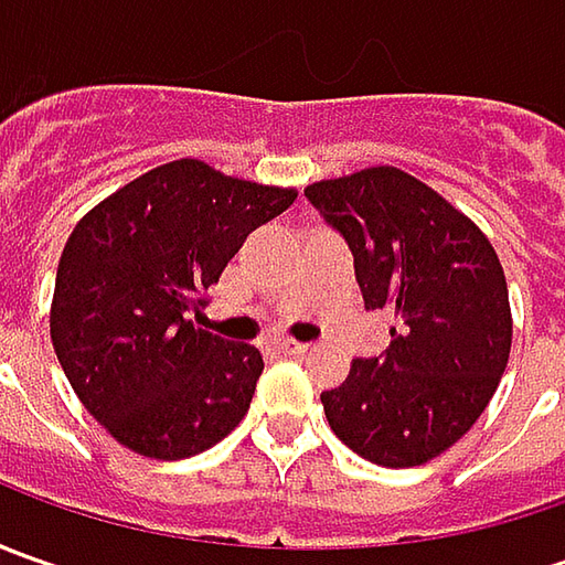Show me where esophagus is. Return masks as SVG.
I'll return each instance as SVG.
<instances>
[{"label": "esophagus", "mask_w": 565, "mask_h": 565, "mask_svg": "<svg viewBox=\"0 0 565 565\" xmlns=\"http://www.w3.org/2000/svg\"><path fill=\"white\" fill-rule=\"evenodd\" d=\"M276 352L289 355V359H301V355H308V345H301V342H276Z\"/></svg>", "instance_id": "34e87169"}]
</instances>
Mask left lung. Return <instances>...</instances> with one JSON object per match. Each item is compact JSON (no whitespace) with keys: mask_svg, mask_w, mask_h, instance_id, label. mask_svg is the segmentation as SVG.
Segmentation results:
<instances>
[{"mask_svg":"<svg viewBox=\"0 0 565 565\" xmlns=\"http://www.w3.org/2000/svg\"><path fill=\"white\" fill-rule=\"evenodd\" d=\"M305 198L352 250L364 308L396 315L390 349L320 393L327 422L367 462L424 466L466 437L507 371L500 257L466 213L393 166L315 182Z\"/></svg>","mask_w":565,"mask_h":565,"instance_id":"left-lung-1","label":"left lung"}]
</instances>
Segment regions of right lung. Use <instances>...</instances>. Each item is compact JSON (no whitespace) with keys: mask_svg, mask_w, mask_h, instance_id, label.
I'll list each match as a JSON object with an SVG mask.
<instances>
[{"mask_svg":"<svg viewBox=\"0 0 565 565\" xmlns=\"http://www.w3.org/2000/svg\"><path fill=\"white\" fill-rule=\"evenodd\" d=\"M295 198V188L175 160L99 201L68 235L50 311L55 359L121 446L188 459L245 418L260 352L190 315L250 232Z\"/></svg>","mask_w":565,"mask_h":565,"instance_id":"right-lung-1","label":"right lung"}]
</instances>
